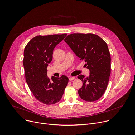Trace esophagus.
<instances>
[{
  "label": "esophagus",
  "instance_id": "1",
  "mask_svg": "<svg viewBox=\"0 0 135 135\" xmlns=\"http://www.w3.org/2000/svg\"><path fill=\"white\" fill-rule=\"evenodd\" d=\"M74 79H75V77H74V76H72V77L69 78V80L70 81H72V80H73Z\"/></svg>",
  "mask_w": 135,
  "mask_h": 135
}]
</instances>
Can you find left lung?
I'll use <instances>...</instances> for the list:
<instances>
[{
    "label": "left lung",
    "instance_id": "1",
    "mask_svg": "<svg viewBox=\"0 0 135 135\" xmlns=\"http://www.w3.org/2000/svg\"><path fill=\"white\" fill-rule=\"evenodd\" d=\"M76 56L85 60L89 75L78 76L83 81L79 96L87 102L99 99L105 93L111 74V56L106 43L99 36L88 33H73L64 39Z\"/></svg>",
    "mask_w": 135,
    "mask_h": 135
}]
</instances>
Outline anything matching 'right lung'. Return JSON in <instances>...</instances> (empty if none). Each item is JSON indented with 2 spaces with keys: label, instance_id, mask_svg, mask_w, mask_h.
I'll return each mask as SVG.
<instances>
[{
  "label": "right lung",
  "instance_id": "add662e5",
  "mask_svg": "<svg viewBox=\"0 0 135 135\" xmlns=\"http://www.w3.org/2000/svg\"><path fill=\"white\" fill-rule=\"evenodd\" d=\"M66 34L38 36L26 45L24 50L23 66L25 80L35 97L40 102L51 105L59 102L66 87L69 79L47 77V68L52 60L54 48Z\"/></svg>",
  "mask_w": 135,
  "mask_h": 135
}]
</instances>
